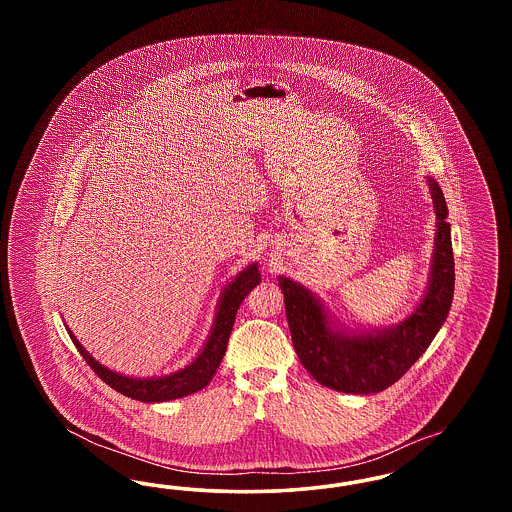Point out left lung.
<instances>
[{
  "label": "left lung",
  "mask_w": 512,
  "mask_h": 512,
  "mask_svg": "<svg viewBox=\"0 0 512 512\" xmlns=\"http://www.w3.org/2000/svg\"><path fill=\"white\" fill-rule=\"evenodd\" d=\"M430 186L436 236L424 295L413 311L391 326H347L317 293L288 276H278L286 317L301 365L330 390L368 395L388 390L436 338L455 292V259L447 203L436 178Z\"/></svg>",
  "instance_id": "1"
}]
</instances>
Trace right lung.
Returning <instances> with one entry per match:
<instances>
[{
  "label": "right lung",
  "mask_w": 512,
  "mask_h": 512,
  "mask_svg": "<svg viewBox=\"0 0 512 512\" xmlns=\"http://www.w3.org/2000/svg\"><path fill=\"white\" fill-rule=\"evenodd\" d=\"M259 282H261L259 265L251 263L244 270H240L224 286L207 340L203 341L201 349L197 351V355L188 365L174 370L171 374L140 378V376H126L121 372H115L96 361L84 349V345L76 340V336L69 330V326H67V330H69V336L76 345V349L84 357V361L92 366V370L107 386H111L113 390L119 391L130 399L144 401V403L172 401V399H180V397L192 395L195 391L203 390L211 382V378L215 376L220 361L226 353V345H228V338H230V332H232V326L236 320V313H238L245 295L251 292Z\"/></svg>",
  "instance_id": "1"
}]
</instances>
